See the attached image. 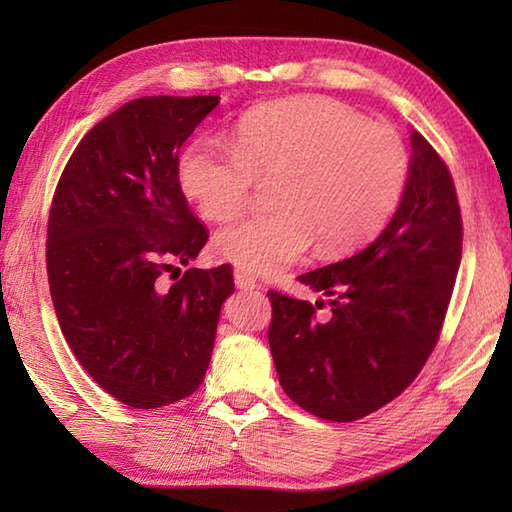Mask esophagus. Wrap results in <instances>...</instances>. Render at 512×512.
<instances>
[{"instance_id":"esophagus-1","label":"esophagus","mask_w":512,"mask_h":512,"mask_svg":"<svg viewBox=\"0 0 512 512\" xmlns=\"http://www.w3.org/2000/svg\"><path fill=\"white\" fill-rule=\"evenodd\" d=\"M235 286L239 290H255V288H259L257 279L250 275V273H246V270H235Z\"/></svg>"}]
</instances>
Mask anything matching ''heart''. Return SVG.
I'll use <instances>...</instances> for the list:
<instances>
[{"label":"heart","instance_id":"b5f03b06","mask_svg":"<svg viewBox=\"0 0 512 512\" xmlns=\"http://www.w3.org/2000/svg\"><path fill=\"white\" fill-rule=\"evenodd\" d=\"M409 158L394 129L352 107L301 96L250 112L235 127V147L198 138L182 151L178 178L206 220L244 211L257 180L273 211L215 235L217 255L248 273L275 275L308 253H343L383 228L405 191Z\"/></svg>","mask_w":512,"mask_h":512}]
</instances>
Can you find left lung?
<instances>
[{
	"label": "left lung",
	"instance_id": "8db88e82",
	"mask_svg": "<svg viewBox=\"0 0 512 512\" xmlns=\"http://www.w3.org/2000/svg\"><path fill=\"white\" fill-rule=\"evenodd\" d=\"M460 259L451 173L413 129L405 191L383 233L343 262L299 275L330 297V319L314 317L310 301L268 290V343L286 394L332 422L358 420L400 396L438 343Z\"/></svg>",
	"mask_w": 512,
	"mask_h": 512
}]
</instances>
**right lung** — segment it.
<instances>
[{
  "mask_svg": "<svg viewBox=\"0 0 512 512\" xmlns=\"http://www.w3.org/2000/svg\"><path fill=\"white\" fill-rule=\"evenodd\" d=\"M217 105L220 96L125 103L83 136L54 191L46 262L61 332L94 383L134 409L200 387L235 290L228 264L178 268L209 239L182 193L178 156Z\"/></svg>",
  "mask_w": 512,
  "mask_h": 512,
  "instance_id": "right-lung-1",
  "label": "right lung"
}]
</instances>
